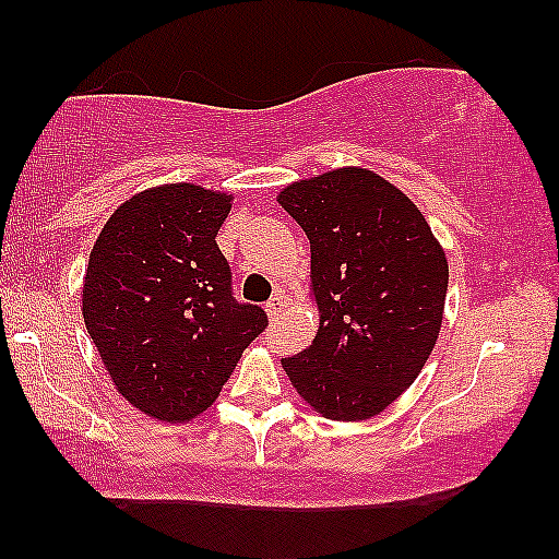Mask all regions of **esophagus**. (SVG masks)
Instances as JSON below:
<instances>
[{
	"mask_svg": "<svg viewBox=\"0 0 559 559\" xmlns=\"http://www.w3.org/2000/svg\"><path fill=\"white\" fill-rule=\"evenodd\" d=\"M287 308V297L285 293H274L272 300L266 302V316L272 318V321H277V318L282 316V310Z\"/></svg>",
	"mask_w": 559,
	"mask_h": 559,
	"instance_id": "obj_1",
	"label": "esophagus"
}]
</instances>
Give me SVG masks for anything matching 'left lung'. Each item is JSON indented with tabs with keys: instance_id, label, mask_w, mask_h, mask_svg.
<instances>
[{
	"instance_id": "obj_1",
	"label": "left lung",
	"mask_w": 559,
	"mask_h": 559,
	"mask_svg": "<svg viewBox=\"0 0 559 559\" xmlns=\"http://www.w3.org/2000/svg\"><path fill=\"white\" fill-rule=\"evenodd\" d=\"M310 241L313 344L282 367L331 421H367L413 385L444 318L449 264L429 223L380 174L344 166L287 185Z\"/></svg>"
}]
</instances>
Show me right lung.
<instances>
[{"label":"right lung","instance_id":"add662e5","mask_svg":"<svg viewBox=\"0 0 559 559\" xmlns=\"http://www.w3.org/2000/svg\"><path fill=\"white\" fill-rule=\"evenodd\" d=\"M230 202L200 185L151 187L115 210L90 253L86 331L115 390L158 421L207 411L266 329L264 310L230 293L215 243Z\"/></svg>","mask_w":559,"mask_h":559}]
</instances>
